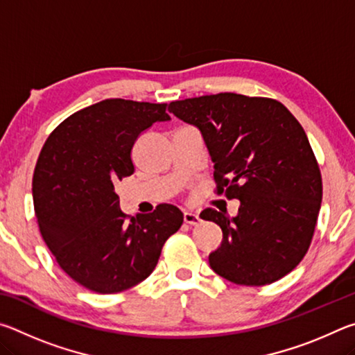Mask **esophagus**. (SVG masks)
Instances as JSON below:
<instances>
[{
	"mask_svg": "<svg viewBox=\"0 0 355 355\" xmlns=\"http://www.w3.org/2000/svg\"><path fill=\"white\" fill-rule=\"evenodd\" d=\"M183 219H184V222L188 225H199L200 222H202V219L199 218V214H196V213H192V211H184L183 213Z\"/></svg>",
	"mask_w": 355,
	"mask_h": 355,
	"instance_id": "1",
	"label": "esophagus"
}]
</instances>
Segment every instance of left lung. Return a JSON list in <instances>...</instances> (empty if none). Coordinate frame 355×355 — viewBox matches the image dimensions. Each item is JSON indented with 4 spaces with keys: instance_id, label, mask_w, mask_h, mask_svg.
<instances>
[{
    "instance_id": "left-lung-1",
    "label": "left lung",
    "mask_w": 355,
    "mask_h": 355,
    "mask_svg": "<svg viewBox=\"0 0 355 355\" xmlns=\"http://www.w3.org/2000/svg\"><path fill=\"white\" fill-rule=\"evenodd\" d=\"M169 111L202 133L218 192L238 199V214L207 208L222 228L208 257L213 271L236 285H268L307 254L321 208L322 182L296 117L277 100L222 92L172 101Z\"/></svg>"
}]
</instances>
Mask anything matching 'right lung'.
Listing matches in <instances>:
<instances>
[{"instance_id":"add662e5","label":"right lung","mask_w":355,"mask_h":355,"mask_svg":"<svg viewBox=\"0 0 355 355\" xmlns=\"http://www.w3.org/2000/svg\"><path fill=\"white\" fill-rule=\"evenodd\" d=\"M166 103L107 98L71 114L48 137L33 177L35 218L65 274L112 294L146 280L183 213L161 203L127 220L114 183L133 173L142 131L167 122Z\"/></svg>"}]
</instances>
